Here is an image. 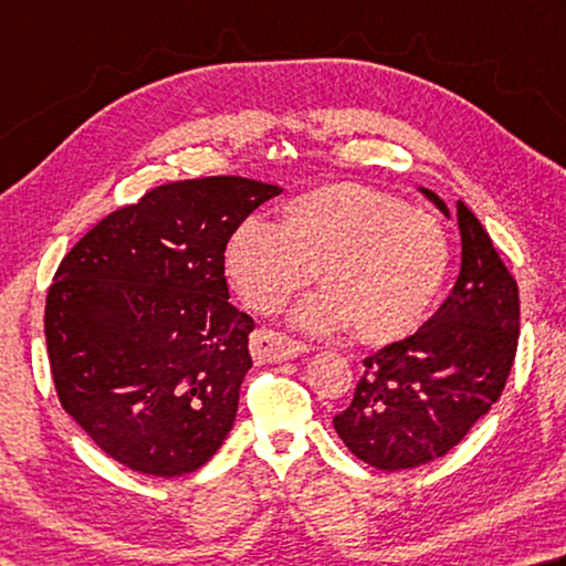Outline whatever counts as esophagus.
Here are the masks:
<instances>
[{"label":"esophagus","instance_id":"obj_1","mask_svg":"<svg viewBox=\"0 0 566 566\" xmlns=\"http://www.w3.org/2000/svg\"><path fill=\"white\" fill-rule=\"evenodd\" d=\"M250 352L256 364H274L306 354L310 346L282 332H274V328H256L250 338Z\"/></svg>","mask_w":566,"mask_h":566}]
</instances>
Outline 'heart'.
Masks as SVG:
<instances>
[{
	"mask_svg": "<svg viewBox=\"0 0 566 566\" xmlns=\"http://www.w3.org/2000/svg\"><path fill=\"white\" fill-rule=\"evenodd\" d=\"M446 230L423 210L354 182L284 205L280 224L250 218L232 232L224 266L242 300L280 310L322 272L326 294L296 312L304 328H348L368 344L413 332L446 282Z\"/></svg>",
	"mask_w": 566,
	"mask_h": 566,
	"instance_id": "1",
	"label": "heart"
}]
</instances>
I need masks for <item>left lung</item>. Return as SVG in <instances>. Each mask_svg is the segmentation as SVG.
Here are the masks:
<instances>
[{"instance_id": "obj_1", "label": "left lung", "mask_w": 566, "mask_h": 566, "mask_svg": "<svg viewBox=\"0 0 566 566\" xmlns=\"http://www.w3.org/2000/svg\"><path fill=\"white\" fill-rule=\"evenodd\" d=\"M448 214L436 192L423 190ZM460 276L433 318L364 358L352 406L334 428L352 453L378 470L443 458L488 413L507 384L520 338L515 276L480 220L458 200Z\"/></svg>"}]
</instances>
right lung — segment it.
Instances as JSON below:
<instances>
[{
    "label": "right lung",
    "instance_id": "add662e5",
    "mask_svg": "<svg viewBox=\"0 0 566 566\" xmlns=\"http://www.w3.org/2000/svg\"><path fill=\"white\" fill-rule=\"evenodd\" d=\"M280 192L240 176L158 185L61 260L44 312L51 378L120 465L188 475L228 438L254 318L230 304L224 248Z\"/></svg>",
    "mask_w": 566,
    "mask_h": 566
}]
</instances>
